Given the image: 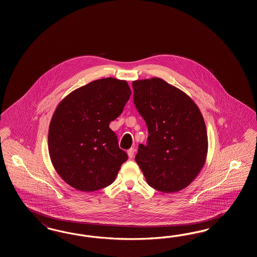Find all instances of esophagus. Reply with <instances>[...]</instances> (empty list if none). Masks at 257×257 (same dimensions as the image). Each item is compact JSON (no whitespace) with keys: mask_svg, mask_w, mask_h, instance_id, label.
Here are the masks:
<instances>
[{"mask_svg":"<svg viewBox=\"0 0 257 257\" xmlns=\"http://www.w3.org/2000/svg\"><path fill=\"white\" fill-rule=\"evenodd\" d=\"M134 148L131 147V148L128 150V154H129V155H133V154H134Z\"/></svg>","mask_w":257,"mask_h":257,"instance_id":"obj_1","label":"esophagus"}]
</instances>
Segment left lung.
<instances>
[{"mask_svg":"<svg viewBox=\"0 0 257 257\" xmlns=\"http://www.w3.org/2000/svg\"><path fill=\"white\" fill-rule=\"evenodd\" d=\"M131 93L126 81L109 77L61 100L50 122L48 148L52 164L65 183L93 192L115 180L128 156L109 125L121 114Z\"/></svg>","mask_w":257,"mask_h":257,"instance_id":"obj_1","label":"left lung"}]
</instances>
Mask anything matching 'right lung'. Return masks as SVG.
<instances>
[{
  "instance_id": "1",
  "label": "right lung",
  "mask_w": 257,
  "mask_h": 257,
  "mask_svg": "<svg viewBox=\"0 0 257 257\" xmlns=\"http://www.w3.org/2000/svg\"><path fill=\"white\" fill-rule=\"evenodd\" d=\"M133 88L135 106L149 133L135 161L150 187L179 192L195 180L206 162L203 116L185 92L160 78L135 81Z\"/></svg>"
}]
</instances>
